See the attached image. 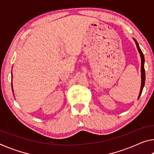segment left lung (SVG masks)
Masks as SVG:
<instances>
[{"instance_id": "8db88e82", "label": "left lung", "mask_w": 154, "mask_h": 154, "mask_svg": "<svg viewBox=\"0 0 154 154\" xmlns=\"http://www.w3.org/2000/svg\"><path fill=\"white\" fill-rule=\"evenodd\" d=\"M133 40L136 43V46L137 48V50L139 51V53L140 54V57H141V77H142V85H141V88H140V94H139L138 96V100L139 98H140V97L141 94H142V90H143V88H144V83H145V70H144V54H143L142 50H141L140 46H139V44L137 41L134 38H133Z\"/></svg>"}]
</instances>
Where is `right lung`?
Wrapping results in <instances>:
<instances>
[{"label":"right lung","mask_w":154,"mask_h":154,"mask_svg":"<svg viewBox=\"0 0 154 154\" xmlns=\"http://www.w3.org/2000/svg\"><path fill=\"white\" fill-rule=\"evenodd\" d=\"M12 92H13V85H12ZM13 95H14V92H13Z\"/></svg>","instance_id":"obj_1"}]
</instances>
